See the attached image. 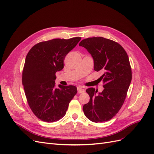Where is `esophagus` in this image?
Here are the masks:
<instances>
[{"mask_svg":"<svg viewBox=\"0 0 154 154\" xmlns=\"http://www.w3.org/2000/svg\"><path fill=\"white\" fill-rule=\"evenodd\" d=\"M77 90H78V92L80 93V94H81V93H83L85 92L84 88H83L82 87H78L77 88Z\"/></svg>","mask_w":154,"mask_h":154,"instance_id":"esophagus-1","label":"esophagus"}]
</instances>
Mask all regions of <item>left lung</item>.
<instances>
[{
	"mask_svg": "<svg viewBox=\"0 0 154 154\" xmlns=\"http://www.w3.org/2000/svg\"><path fill=\"white\" fill-rule=\"evenodd\" d=\"M79 45L91 54L94 71H103L100 80L104 89L97 94L95 88H87L90 101L83 105V112L92 122H106L117 114L127 96L132 80L128 57L120 44L103 37L84 39Z\"/></svg>",
	"mask_w": 154,
	"mask_h": 154,
	"instance_id": "left-lung-1",
	"label": "left lung"
}]
</instances>
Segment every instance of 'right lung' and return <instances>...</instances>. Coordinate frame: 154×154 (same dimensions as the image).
Masks as SVG:
<instances>
[{
    "instance_id": "1",
    "label": "right lung",
    "mask_w": 154,
    "mask_h": 154,
    "mask_svg": "<svg viewBox=\"0 0 154 154\" xmlns=\"http://www.w3.org/2000/svg\"><path fill=\"white\" fill-rule=\"evenodd\" d=\"M80 37L56 38L35 45L27 53L22 72V85L30 109L45 122H54L66 115L70 101L77 93L74 85L55 87V74L63 68L66 56Z\"/></svg>"
}]
</instances>
